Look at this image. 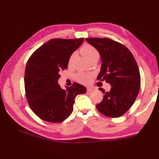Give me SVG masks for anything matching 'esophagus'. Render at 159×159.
Masks as SVG:
<instances>
[{"instance_id":"34e87169","label":"esophagus","mask_w":159,"mask_h":159,"mask_svg":"<svg viewBox=\"0 0 159 159\" xmlns=\"http://www.w3.org/2000/svg\"><path fill=\"white\" fill-rule=\"evenodd\" d=\"M93 89H94V88H93V87H87V92H92V91L93 90Z\"/></svg>"}]
</instances>
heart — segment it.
Instances as JSON below:
<instances>
[{
    "label": "heart",
    "instance_id": "b5f03b06",
    "mask_svg": "<svg viewBox=\"0 0 159 159\" xmlns=\"http://www.w3.org/2000/svg\"><path fill=\"white\" fill-rule=\"evenodd\" d=\"M80 52L85 57V58L90 61L93 59H98L99 58V52L95 47L90 45V44H85L81 48H80ZM75 57V53H73L70 56L69 59V64H71L72 61ZM92 75L90 74L87 73H80L77 76V80L80 83L83 84H88L92 80Z\"/></svg>",
    "mask_w": 159,
    "mask_h": 159
}]
</instances>
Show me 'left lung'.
<instances>
[{"label":"left lung","mask_w":159,"mask_h":159,"mask_svg":"<svg viewBox=\"0 0 159 159\" xmlns=\"http://www.w3.org/2000/svg\"><path fill=\"white\" fill-rule=\"evenodd\" d=\"M98 51L101 65L97 79L105 80L111 88L104 93L102 102L96 105L100 113L107 117L124 115L135 101L140 89L139 70L133 54L126 46L109 38H86Z\"/></svg>","instance_id":"8db88e82"}]
</instances>
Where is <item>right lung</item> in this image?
Returning <instances> with one entry per match:
<instances>
[{"mask_svg": "<svg viewBox=\"0 0 159 159\" xmlns=\"http://www.w3.org/2000/svg\"><path fill=\"white\" fill-rule=\"evenodd\" d=\"M83 38L52 39L37 49L26 66V97L31 110L42 120L61 122L73 111L75 98L86 92V87L74 83L62 89L59 72L68 66L69 59L79 48Z\"/></svg>", "mask_w": 159, "mask_h": 159, "instance_id": "add662e5", "label": "right lung"}]
</instances>
